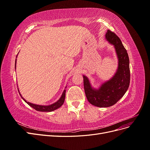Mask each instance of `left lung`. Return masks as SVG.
<instances>
[{"label":"left lung","mask_w":150,"mask_h":150,"mask_svg":"<svg viewBox=\"0 0 150 150\" xmlns=\"http://www.w3.org/2000/svg\"><path fill=\"white\" fill-rule=\"evenodd\" d=\"M106 39L114 46L118 59V67L115 74L102 84L98 89L93 88L88 78L83 75L86 98L93 105L100 108L114 105L124 96L130 83L129 60L127 51L120 39L110 30H107Z\"/></svg>","instance_id":"8db88e82"}]
</instances>
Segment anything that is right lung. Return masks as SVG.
I'll return each instance as SVG.
<instances>
[{
  "label": "right lung",
  "mask_w": 150,
  "mask_h": 150,
  "mask_svg": "<svg viewBox=\"0 0 150 150\" xmlns=\"http://www.w3.org/2000/svg\"><path fill=\"white\" fill-rule=\"evenodd\" d=\"M16 60L17 59H16V62H15V69L16 68ZM19 94H20V96H21V98L23 99V100L27 104H28L30 106H31L32 108H33L34 110H35L36 111H42V112H51V111H52L57 110V109H58L59 108H60L62 105V104H64L65 96H66V90L65 89L64 90V91H63V93L62 94L61 97L60 98V99H59V100L57 102L51 104V105H49V106L38 105V104H33V103L28 102L23 97L21 96V94L20 93H19Z\"/></svg>",
  "instance_id": "right-lung-1"
}]
</instances>
